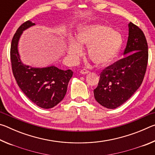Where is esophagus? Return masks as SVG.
<instances>
[{"label":"esophagus","instance_id":"obj_1","mask_svg":"<svg viewBox=\"0 0 155 155\" xmlns=\"http://www.w3.org/2000/svg\"><path fill=\"white\" fill-rule=\"evenodd\" d=\"M89 72H89L88 70H85V69L81 70V72H80V73H81V74H88Z\"/></svg>","mask_w":155,"mask_h":155}]
</instances>
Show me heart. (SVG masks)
<instances>
[{
  "label": "heart",
  "mask_w": 155,
  "mask_h": 155,
  "mask_svg": "<svg viewBox=\"0 0 155 155\" xmlns=\"http://www.w3.org/2000/svg\"><path fill=\"white\" fill-rule=\"evenodd\" d=\"M76 41L70 40L66 44V51L73 61H77L83 54L81 46L88 47L89 58L97 66L104 67L113 61L122 46L120 34L108 26L87 24L78 28Z\"/></svg>",
  "instance_id": "1"
}]
</instances>
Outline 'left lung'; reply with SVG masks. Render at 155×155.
<instances>
[{"label":"left lung","instance_id":"left-lung-1","mask_svg":"<svg viewBox=\"0 0 155 155\" xmlns=\"http://www.w3.org/2000/svg\"><path fill=\"white\" fill-rule=\"evenodd\" d=\"M124 58L103 70L94 98L102 106L115 109L133 95L142 83L148 64V44L143 31L128 24V38Z\"/></svg>","mask_w":155,"mask_h":155}]
</instances>
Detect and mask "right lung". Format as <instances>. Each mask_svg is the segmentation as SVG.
<instances>
[{"label": "right lung", "mask_w": 155, "mask_h": 155, "mask_svg": "<svg viewBox=\"0 0 155 155\" xmlns=\"http://www.w3.org/2000/svg\"><path fill=\"white\" fill-rule=\"evenodd\" d=\"M34 25L35 23L27 21L13 37L10 51L12 71L18 86L27 98L41 108L50 109L64 99L73 72L60 70L54 65L33 68L23 64L18 52V42L23 31Z\"/></svg>", "instance_id": "1"}]
</instances>
